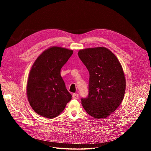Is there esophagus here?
Returning a JSON list of instances; mask_svg holds the SVG:
<instances>
[{
	"mask_svg": "<svg viewBox=\"0 0 151 151\" xmlns=\"http://www.w3.org/2000/svg\"><path fill=\"white\" fill-rule=\"evenodd\" d=\"M72 97H73V99H77L79 97V95H78V94H77V93H73V95H72Z\"/></svg>",
	"mask_w": 151,
	"mask_h": 151,
	"instance_id": "esophagus-1",
	"label": "esophagus"
}]
</instances>
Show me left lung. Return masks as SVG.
Listing matches in <instances>:
<instances>
[{"label":"left lung","instance_id":"obj_1","mask_svg":"<svg viewBox=\"0 0 151 151\" xmlns=\"http://www.w3.org/2000/svg\"><path fill=\"white\" fill-rule=\"evenodd\" d=\"M78 56L90 73L88 95L82 98V105L91 116L105 118L121 103L126 82L121 63L104 47L79 50Z\"/></svg>","mask_w":151,"mask_h":151}]
</instances>
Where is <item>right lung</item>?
I'll return each instance as SVG.
<instances>
[{"label":"right lung","instance_id":"1","mask_svg":"<svg viewBox=\"0 0 151 151\" xmlns=\"http://www.w3.org/2000/svg\"><path fill=\"white\" fill-rule=\"evenodd\" d=\"M73 51L52 47L43 52L30 70L27 96L33 111L38 115L52 119L58 116L72 99L60 71Z\"/></svg>","mask_w":151,"mask_h":151}]
</instances>
